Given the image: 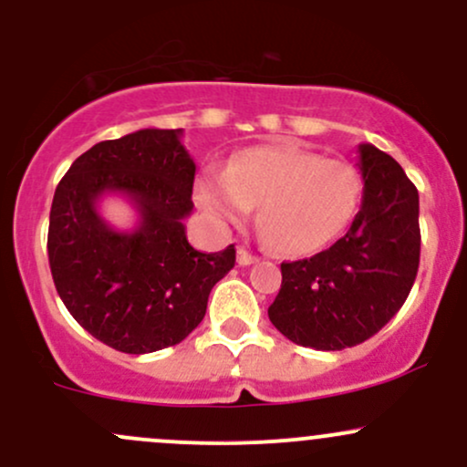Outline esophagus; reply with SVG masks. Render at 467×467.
Listing matches in <instances>:
<instances>
[{"label":"esophagus","instance_id":"1","mask_svg":"<svg viewBox=\"0 0 467 467\" xmlns=\"http://www.w3.org/2000/svg\"><path fill=\"white\" fill-rule=\"evenodd\" d=\"M237 262L242 264V266H250V264L257 262V257H254L253 253H248L246 248H237Z\"/></svg>","mask_w":467,"mask_h":467}]
</instances>
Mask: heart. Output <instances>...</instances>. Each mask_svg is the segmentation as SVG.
Masks as SVG:
<instances>
[{"instance_id": "b5f03b06", "label": "heart", "mask_w": 467, "mask_h": 467, "mask_svg": "<svg viewBox=\"0 0 467 467\" xmlns=\"http://www.w3.org/2000/svg\"><path fill=\"white\" fill-rule=\"evenodd\" d=\"M201 210L219 225H237L257 210L275 250L311 254L349 225L360 201V176L345 161L299 147H250L225 171L196 183Z\"/></svg>"}]
</instances>
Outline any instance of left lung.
<instances>
[{
  "label": "left lung",
  "mask_w": 467,
  "mask_h": 467,
  "mask_svg": "<svg viewBox=\"0 0 467 467\" xmlns=\"http://www.w3.org/2000/svg\"><path fill=\"white\" fill-rule=\"evenodd\" d=\"M362 205L331 248L282 264L268 317L282 336L340 351L376 336L405 304L420 259L419 190L378 147L362 143Z\"/></svg>",
  "instance_id": "8db88e82"
}]
</instances>
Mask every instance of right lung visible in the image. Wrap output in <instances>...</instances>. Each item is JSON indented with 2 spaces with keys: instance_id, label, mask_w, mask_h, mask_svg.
Listing matches in <instances>:
<instances>
[{
  "instance_id": "right-lung-1",
  "label": "right lung",
  "mask_w": 467,
  "mask_h": 467,
  "mask_svg": "<svg viewBox=\"0 0 467 467\" xmlns=\"http://www.w3.org/2000/svg\"><path fill=\"white\" fill-rule=\"evenodd\" d=\"M183 130H139L102 140L57 183L48 264L57 296L96 340L122 353L179 345L203 320L214 284L234 266V246L199 253L185 237L196 165ZM105 193L140 210L130 234L97 213Z\"/></svg>"
}]
</instances>
